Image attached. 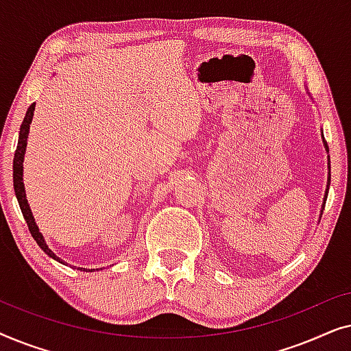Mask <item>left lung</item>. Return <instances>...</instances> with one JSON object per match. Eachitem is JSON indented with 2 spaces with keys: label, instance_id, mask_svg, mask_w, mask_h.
<instances>
[{
  "label": "left lung",
  "instance_id": "8db88e82",
  "mask_svg": "<svg viewBox=\"0 0 351 351\" xmlns=\"http://www.w3.org/2000/svg\"><path fill=\"white\" fill-rule=\"evenodd\" d=\"M323 131V129H321ZM321 137H323V145H324V150L329 153V148H328V143L324 141V136L321 134ZM329 185H330V160L328 156V184H326V191H324V198H323V204H321V213H319V219L321 215H323V210H324V204H326V199H328V191H329Z\"/></svg>",
  "mask_w": 351,
  "mask_h": 351
}]
</instances>
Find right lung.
I'll use <instances>...</instances> for the list:
<instances>
[{
    "label": "right lung",
    "mask_w": 351,
    "mask_h": 351,
    "mask_svg": "<svg viewBox=\"0 0 351 351\" xmlns=\"http://www.w3.org/2000/svg\"><path fill=\"white\" fill-rule=\"evenodd\" d=\"M35 105L36 104H32L30 107H28L25 118H23V121H22L21 131H19V142H17L16 153H14V166H12L14 191H16V196H17L19 206H21L23 219H25V222L28 225V230H30L32 237L38 243V246H40L43 251H45L51 258H54V261L64 263V265H69V263H65L60 257H57L56 254L51 251L49 246L46 244V239H45V237H43V233L40 232V228H38V225L35 222V217H33V213H32L30 204H28V199H27V195H25V185H23V158H25L27 138H28V132H30V124H32V119H33V112H35ZM80 270L94 271V270H102V268H80Z\"/></svg>",
    "instance_id": "right-lung-1"
}]
</instances>
